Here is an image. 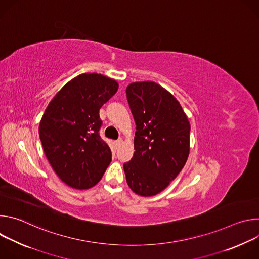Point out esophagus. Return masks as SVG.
<instances>
[{
  "instance_id": "34e87169",
  "label": "esophagus",
  "mask_w": 259,
  "mask_h": 259,
  "mask_svg": "<svg viewBox=\"0 0 259 259\" xmlns=\"http://www.w3.org/2000/svg\"><path fill=\"white\" fill-rule=\"evenodd\" d=\"M122 143H123V139L120 138V139H118V140L115 141V146H116V147H119Z\"/></svg>"
}]
</instances>
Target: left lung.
I'll use <instances>...</instances> for the list:
<instances>
[{"instance_id":"8db88e82","label":"left lung","mask_w":259,"mask_h":259,"mask_svg":"<svg viewBox=\"0 0 259 259\" xmlns=\"http://www.w3.org/2000/svg\"><path fill=\"white\" fill-rule=\"evenodd\" d=\"M126 94L136 124L135 152L124 164L126 180L138 196L152 197L186 165L191 125L178 100L155 82L131 83Z\"/></svg>"}]
</instances>
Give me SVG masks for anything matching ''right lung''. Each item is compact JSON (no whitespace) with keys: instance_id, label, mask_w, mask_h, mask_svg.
<instances>
[{"instance_id":"add662e5","label":"right lung","mask_w":259,"mask_h":259,"mask_svg":"<svg viewBox=\"0 0 259 259\" xmlns=\"http://www.w3.org/2000/svg\"><path fill=\"white\" fill-rule=\"evenodd\" d=\"M118 88L114 79L82 73L67 82L45 109L39 126L45 156L72 189L94 187L112 161V152L98 133L99 109Z\"/></svg>"}]
</instances>
